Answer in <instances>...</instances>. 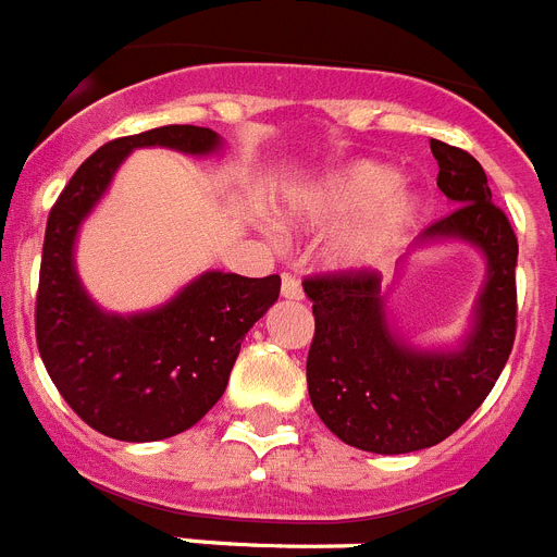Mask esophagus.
Masks as SVG:
<instances>
[{"instance_id":"esophagus-1","label":"esophagus","mask_w":557,"mask_h":557,"mask_svg":"<svg viewBox=\"0 0 557 557\" xmlns=\"http://www.w3.org/2000/svg\"><path fill=\"white\" fill-rule=\"evenodd\" d=\"M283 297L285 299H302V285L294 274H283Z\"/></svg>"}]
</instances>
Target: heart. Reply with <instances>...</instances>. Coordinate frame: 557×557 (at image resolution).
Instances as JSON below:
<instances>
[{
  "label": "heart",
  "mask_w": 557,
  "mask_h": 557,
  "mask_svg": "<svg viewBox=\"0 0 557 557\" xmlns=\"http://www.w3.org/2000/svg\"><path fill=\"white\" fill-rule=\"evenodd\" d=\"M420 198L398 185L393 168L352 162L331 173L299 198L297 215L308 224L336 226L356 221L338 244V258L350 265H379L400 246L414 224Z\"/></svg>",
  "instance_id": "b5f03b06"
}]
</instances>
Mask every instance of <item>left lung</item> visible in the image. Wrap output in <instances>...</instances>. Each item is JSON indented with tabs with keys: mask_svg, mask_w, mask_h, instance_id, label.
Masks as SVG:
<instances>
[{
	"mask_svg": "<svg viewBox=\"0 0 557 557\" xmlns=\"http://www.w3.org/2000/svg\"><path fill=\"white\" fill-rule=\"evenodd\" d=\"M432 153L437 187L457 207L425 226L423 240H468L487 258V283L466 345L423 352L395 338L375 269L302 280L317 322L308 395L322 423L361 451L409 454L443 443L480 409L516 342V232L491 201L485 171L471 153L440 139H432Z\"/></svg>",
	"mask_w": 557,
	"mask_h": 557,
	"instance_id": "obj_1",
	"label": "left lung"
}]
</instances>
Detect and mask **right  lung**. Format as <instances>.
<instances>
[{
	"label": "right lung",
	"instance_id": "obj_1",
	"mask_svg": "<svg viewBox=\"0 0 557 557\" xmlns=\"http://www.w3.org/2000/svg\"><path fill=\"white\" fill-rule=\"evenodd\" d=\"M210 153L219 134L162 125L91 153L52 205L36 294V342L52 384L95 432L125 443L173 437L224 395L240 338L280 297V274L207 272L168 306L137 317L100 311L77 283L72 246L81 221L134 148Z\"/></svg>",
	"mask_w": 557,
	"mask_h": 557
}]
</instances>
